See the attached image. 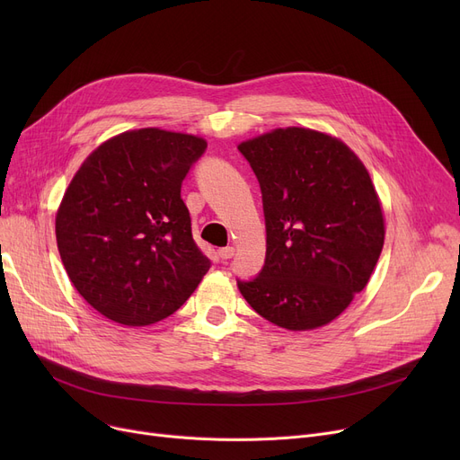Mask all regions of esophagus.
Masks as SVG:
<instances>
[{
	"instance_id": "1",
	"label": "esophagus",
	"mask_w": 460,
	"mask_h": 460,
	"mask_svg": "<svg viewBox=\"0 0 460 460\" xmlns=\"http://www.w3.org/2000/svg\"><path fill=\"white\" fill-rule=\"evenodd\" d=\"M217 255H220V259L227 261V259H231V257L234 255V248H233V246H226V248H220V250H217Z\"/></svg>"
}]
</instances>
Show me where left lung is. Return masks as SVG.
Wrapping results in <instances>:
<instances>
[{
    "label": "left lung",
    "instance_id": "left-lung-1",
    "mask_svg": "<svg viewBox=\"0 0 460 460\" xmlns=\"http://www.w3.org/2000/svg\"><path fill=\"white\" fill-rule=\"evenodd\" d=\"M262 193L267 257L236 279L246 302L287 330L332 323L364 291L384 246L366 165L332 136L278 128L238 145Z\"/></svg>",
    "mask_w": 460,
    "mask_h": 460
}]
</instances>
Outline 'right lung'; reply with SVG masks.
Masks as SVG:
<instances>
[{
  "instance_id": "1",
  "label": "right lung",
  "mask_w": 460,
  "mask_h": 460,
  "mask_svg": "<svg viewBox=\"0 0 460 460\" xmlns=\"http://www.w3.org/2000/svg\"><path fill=\"white\" fill-rule=\"evenodd\" d=\"M205 151L196 136L132 130L102 143L70 181L56 217L59 255L76 291L106 319L155 324L208 272L181 198Z\"/></svg>"
}]
</instances>
